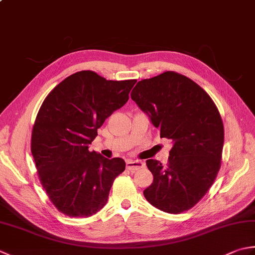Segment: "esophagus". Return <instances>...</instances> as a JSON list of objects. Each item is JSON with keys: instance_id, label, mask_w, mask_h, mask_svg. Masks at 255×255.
Instances as JSON below:
<instances>
[{"instance_id": "obj_1", "label": "esophagus", "mask_w": 255, "mask_h": 255, "mask_svg": "<svg viewBox=\"0 0 255 255\" xmlns=\"http://www.w3.org/2000/svg\"><path fill=\"white\" fill-rule=\"evenodd\" d=\"M144 166V163L142 161H138V160H127L126 162V167L127 170L131 171V172H134V171H138L140 169H142V167Z\"/></svg>"}]
</instances>
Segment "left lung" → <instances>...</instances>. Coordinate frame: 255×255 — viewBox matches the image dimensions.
I'll return each instance as SVG.
<instances>
[{
  "instance_id": "left-lung-1",
  "label": "left lung",
  "mask_w": 255,
  "mask_h": 255,
  "mask_svg": "<svg viewBox=\"0 0 255 255\" xmlns=\"http://www.w3.org/2000/svg\"><path fill=\"white\" fill-rule=\"evenodd\" d=\"M130 95L160 137L173 142L166 165L147 160L153 182L143 191L145 199L169 214L191 209L221 165L225 132L217 106L198 84L173 71L139 81Z\"/></svg>"
}]
</instances>
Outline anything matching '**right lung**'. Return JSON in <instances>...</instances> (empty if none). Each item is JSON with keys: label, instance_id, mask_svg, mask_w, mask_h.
<instances>
[{"label": "right lung", "instance_id": "add662e5", "mask_svg": "<svg viewBox=\"0 0 255 255\" xmlns=\"http://www.w3.org/2000/svg\"><path fill=\"white\" fill-rule=\"evenodd\" d=\"M136 82L80 71L59 83L42 103L30 149L41 185L60 213L90 217L106 205L126 163L91 152L89 145L105 119L126 104Z\"/></svg>", "mask_w": 255, "mask_h": 255}]
</instances>
